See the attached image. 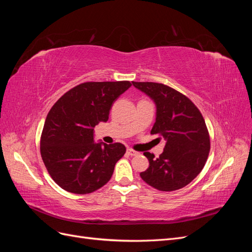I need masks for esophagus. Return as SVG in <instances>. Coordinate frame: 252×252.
Listing matches in <instances>:
<instances>
[{
	"label": "esophagus",
	"mask_w": 252,
	"mask_h": 252,
	"mask_svg": "<svg viewBox=\"0 0 252 252\" xmlns=\"http://www.w3.org/2000/svg\"><path fill=\"white\" fill-rule=\"evenodd\" d=\"M127 154H128L129 156L134 157V156H138L139 152H138V151H134V150L131 149V148H128V149H127Z\"/></svg>",
	"instance_id": "esophagus-1"
}]
</instances>
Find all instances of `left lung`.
<instances>
[{
	"mask_svg": "<svg viewBox=\"0 0 252 252\" xmlns=\"http://www.w3.org/2000/svg\"><path fill=\"white\" fill-rule=\"evenodd\" d=\"M132 85L155 102L156 123L151 133L165 140L158 158L144 152L149 167L140 173L142 180L161 191L185 187L202 171L210 150L202 113L187 96L164 84L132 82Z\"/></svg>",
	"mask_w": 252,
	"mask_h": 252,
	"instance_id": "obj_1",
	"label": "left lung"
}]
</instances>
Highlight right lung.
Here are the masks:
<instances>
[{"instance_id": "add662e5", "label": "right lung", "mask_w": 252, "mask_h": 252, "mask_svg": "<svg viewBox=\"0 0 252 252\" xmlns=\"http://www.w3.org/2000/svg\"><path fill=\"white\" fill-rule=\"evenodd\" d=\"M130 86L128 81L86 82L52 106L43 127L41 156L61 188L86 194L110 180L126 148L121 143H95L94 128L108 121L113 102Z\"/></svg>"}]
</instances>
